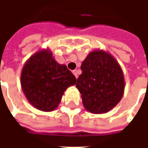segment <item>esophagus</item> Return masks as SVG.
Returning a JSON list of instances; mask_svg holds the SVG:
<instances>
[{
    "instance_id": "1",
    "label": "esophagus",
    "mask_w": 148,
    "mask_h": 148,
    "mask_svg": "<svg viewBox=\"0 0 148 148\" xmlns=\"http://www.w3.org/2000/svg\"><path fill=\"white\" fill-rule=\"evenodd\" d=\"M73 74H74V76L76 77V78H77V71H76V70H74V71H73Z\"/></svg>"
}]
</instances>
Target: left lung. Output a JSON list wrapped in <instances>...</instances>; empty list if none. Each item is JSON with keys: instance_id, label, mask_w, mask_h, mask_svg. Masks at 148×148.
<instances>
[{"instance_id": "left-lung-1", "label": "left lung", "mask_w": 148, "mask_h": 148, "mask_svg": "<svg viewBox=\"0 0 148 148\" xmlns=\"http://www.w3.org/2000/svg\"><path fill=\"white\" fill-rule=\"evenodd\" d=\"M82 74L76 87L85 109L94 114L110 111L120 102L124 92V77L121 66L109 52L94 50L81 66Z\"/></svg>"}]
</instances>
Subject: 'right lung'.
<instances>
[{"label": "right lung", "instance_id": "obj_1", "mask_svg": "<svg viewBox=\"0 0 148 148\" xmlns=\"http://www.w3.org/2000/svg\"><path fill=\"white\" fill-rule=\"evenodd\" d=\"M76 77L66 66L55 61L48 48L36 51L23 66L21 75L22 90L36 109L55 110L68 87L76 83Z\"/></svg>", "mask_w": 148, "mask_h": 148}]
</instances>
